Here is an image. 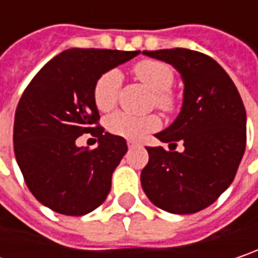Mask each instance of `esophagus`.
Instances as JSON below:
<instances>
[{
  "label": "esophagus",
  "instance_id": "1",
  "mask_svg": "<svg viewBox=\"0 0 258 258\" xmlns=\"http://www.w3.org/2000/svg\"><path fill=\"white\" fill-rule=\"evenodd\" d=\"M127 147H129V150H132V148L138 147V144H137V142H134V141H127Z\"/></svg>",
  "mask_w": 258,
  "mask_h": 258
}]
</instances>
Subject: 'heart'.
<instances>
[{
    "instance_id": "heart-1",
    "label": "heart",
    "mask_w": 258,
    "mask_h": 258,
    "mask_svg": "<svg viewBox=\"0 0 258 258\" xmlns=\"http://www.w3.org/2000/svg\"><path fill=\"white\" fill-rule=\"evenodd\" d=\"M135 78L153 91V104L161 111L170 114L177 107V97L170 89L175 82V72L170 66L160 60H141L132 69ZM121 88V75L111 69L102 73L94 88V102L100 111H110L116 107ZM161 121L156 114L135 116L124 111H117L105 120L110 134L120 138L139 139L154 132Z\"/></svg>"
}]
</instances>
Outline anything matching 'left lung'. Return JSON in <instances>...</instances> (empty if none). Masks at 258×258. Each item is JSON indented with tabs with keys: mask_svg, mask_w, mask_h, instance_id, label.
<instances>
[{
	"mask_svg": "<svg viewBox=\"0 0 258 258\" xmlns=\"http://www.w3.org/2000/svg\"><path fill=\"white\" fill-rule=\"evenodd\" d=\"M175 66L183 79V104L177 119L156 137L167 142L147 147L150 160L141 185L153 204L176 214H191L226 191L236 175L247 144V114L229 75L212 57L172 48L144 51ZM179 140L182 153L173 151Z\"/></svg>",
	"mask_w": 258,
	"mask_h": 258,
	"instance_id": "8db88e82",
	"label": "left lung"
}]
</instances>
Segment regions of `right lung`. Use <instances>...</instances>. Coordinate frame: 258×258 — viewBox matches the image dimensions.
Returning a JSON list of instances; mask_svg holds the SVG:
<instances>
[{"mask_svg": "<svg viewBox=\"0 0 258 258\" xmlns=\"http://www.w3.org/2000/svg\"><path fill=\"white\" fill-rule=\"evenodd\" d=\"M141 51L72 48L49 60L30 81L14 116V156L33 197L66 216L101 206L126 141L104 134L94 102L102 73ZM83 133L99 138L94 150L76 147Z\"/></svg>", "mask_w": 258, "mask_h": 258, "instance_id": "right-lung-1", "label": "right lung"}]
</instances>
